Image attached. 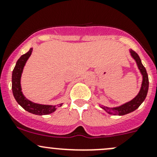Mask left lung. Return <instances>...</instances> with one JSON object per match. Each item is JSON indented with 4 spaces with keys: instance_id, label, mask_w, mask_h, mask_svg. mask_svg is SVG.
<instances>
[{
    "instance_id": "8db88e82",
    "label": "left lung",
    "mask_w": 157,
    "mask_h": 157,
    "mask_svg": "<svg viewBox=\"0 0 157 157\" xmlns=\"http://www.w3.org/2000/svg\"><path fill=\"white\" fill-rule=\"evenodd\" d=\"M130 53H131V56L136 61L137 67H138L139 71H140V74L142 75V78H143L140 90L134 99H131L129 102H127L125 103L122 104V105H119V106L113 107V108H109V107L104 106V105L100 106L101 108L103 109L105 112H108L110 115H126V114L131 113V112H134V110H136V109L138 108L141 105L142 102L144 101V99H146L149 88V79L147 71L145 67H144L143 64H142L141 60H140L139 55L134 51L131 50V49L130 50Z\"/></svg>"
}]
</instances>
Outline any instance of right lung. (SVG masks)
<instances>
[{
  "label": "right lung",
  "mask_w": 157,
  "mask_h": 157,
  "mask_svg": "<svg viewBox=\"0 0 157 157\" xmlns=\"http://www.w3.org/2000/svg\"><path fill=\"white\" fill-rule=\"evenodd\" d=\"M33 52V48L29 49L28 52L22 55L18 61H17L15 67L12 73V90L14 98L16 101L18 102L19 105L23 107L27 112L30 113L35 114L38 115H48V114L52 113L57 109V106L59 107L63 105V103L59 104L56 105H42V104L35 103L26 99L22 92L21 84H20V80H21L22 73H23V67L26 64V61L29 59V58Z\"/></svg>",
  "instance_id": "obj_1"
}]
</instances>
